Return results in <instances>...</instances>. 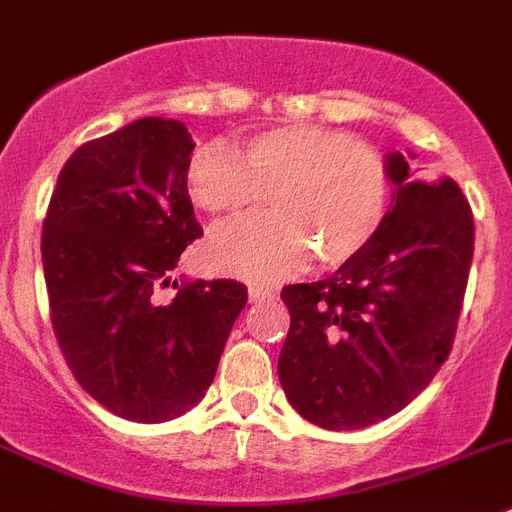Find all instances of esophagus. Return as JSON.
Segmentation results:
<instances>
[{
    "label": "esophagus",
    "instance_id": "obj_1",
    "mask_svg": "<svg viewBox=\"0 0 512 512\" xmlns=\"http://www.w3.org/2000/svg\"><path fill=\"white\" fill-rule=\"evenodd\" d=\"M273 299H275V291H270V288L250 286V301H252V304H260V301H273Z\"/></svg>",
    "mask_w": 512,
    "mask_h": 512
}]
</instances>
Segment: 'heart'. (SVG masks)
<instances>
[{
    "instance_id": "b5f03b06",
    "label": "heart",
    "mask_w": 512,
    "mask_h": 512,
    "mask_svg": "<svg viewBox=\"0 0 512 512\" xmlns=\"http://www.w3.org/2000/svg\"><path fill=\"white\" fill-rule=\"evenodd\" d=\"M185 188L195 208L234 221L262 208L265 219L216 231L206 244L213 270L273 283L299 273L311 255L340 268L371 247L391 203L386 159L350 133L314 123H286L229 146L211 141L193 151Z\"/></svg>"
}]
</instances>
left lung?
Instances as JSON below:
<instances>
[{"label": "left lung", "mask_w": 512, "mask_h": 512, "mask_svg": "<svg viewBox=\"0 0 512 512\" xmlns=\"http://www.w3.org/2000/svg\"><path fill=\"white\" fill-rule=\"evenodd\" d=\"M394 195L371 247L317 283L281 291L291 327L278 379L301 417L361 430L397 415L451 353L474 219L451 177L412 180L404 154H386Z\"/></svg>", "instance_id": "obj_1"}]
</instances>
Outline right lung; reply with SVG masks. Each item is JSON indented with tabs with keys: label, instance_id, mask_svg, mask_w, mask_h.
Returning <instances> with one entry per match:
<instances>
[{
	"label": "right lung",
	"instance_id": "add662e5",
	"mask_svg": "<svg viewBox=\"0 0 512 512\" xmlns=\"http://www.w3.org/2000/svg\"><path fill=\"white\" fill-rule=\"evenodd\" d=\"M195 144L180 121L141 118L69 157L43 221L51 322L74 379L133 422L185 415L206 397L247 304L237 281L177 286L203 237L185 188ZM167 285L177 287L162 300Z\"/></svg>",
	"mask_w": 512,
	"mask_h": 512
}]
</instances>
